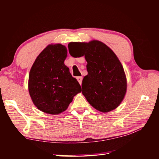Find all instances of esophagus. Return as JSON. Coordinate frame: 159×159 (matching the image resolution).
Wrapping results in <instances>:
<instances>
[{
    "label": "esophagus",
    "instance_id": "obj_1",
    "mask_svg": "<svg viewBox=\"0 0 159 159\" xmlns=\"http://www.w3.org/2000/svg\"><path fill=\"white\" fill-rule=\"evenodd\" d=\"M77 80L78 81V82L80 83V85H81V82H82V77H77Z\"/></svg>",
    "mask_w": 159,
    "mask_h": 159
}]
</instances>
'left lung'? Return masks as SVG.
Instances as JSON below:
<instances>
[{
	"mask_svg": "<svg viewBox=\"0 0 159 159\" xmlns=\"http://www.w3.org/2000/svg\"><path fill=\"white\" fill-rule=\"evenodd\" d=\"M76 47L77 54L70 53ZM71 56H85L88 75L82 81V93L89 103L101 112L107 113L122 102L127 91V79L123 66L112 50L98 40L71 42Z\"/></svg>",
	"mask_w": 159,
	"mask_h": 159,
	"instance_id": "obj_1",
	"label": "left lung"
}]
</instances>
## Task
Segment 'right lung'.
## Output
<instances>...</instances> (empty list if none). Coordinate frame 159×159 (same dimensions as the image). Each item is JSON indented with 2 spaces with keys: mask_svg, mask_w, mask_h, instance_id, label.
<instances>
[{
  "mask_svg": "<svg viewBox=\"0 0 159 159\" xmlns=\"http://www.w3.org/2000/svg\"><path fill=\"white\" fill-rule=\"evenodd\" d=\"M67 48L50 44L38 55L28 78V91L34 104L46 113L58 115L67 109L74 96L80 93L78 81L64 64Z\"/></svg>",
  "mask_w": 159,
  "mask_h": 159,
  "instance_id": "obj_1",
  "label": "right lung"
}]
</instances>
